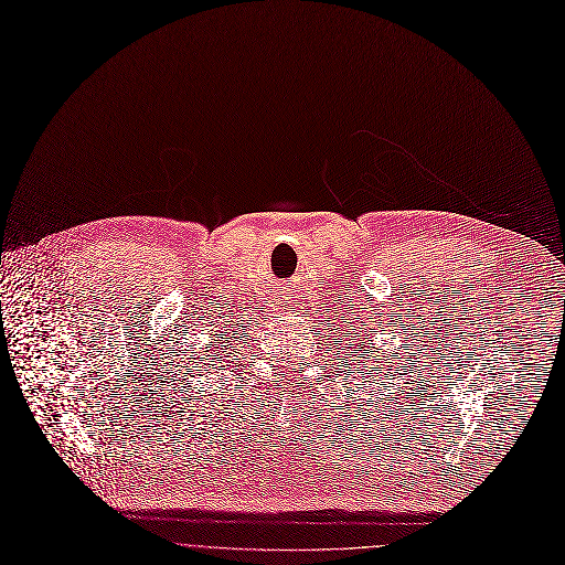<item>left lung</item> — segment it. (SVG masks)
<instances>
[{"instance_id":"1","label":"left lung","mask_w":565,"mask_h":565,"mask_svg":"<svg viewBox=\"0 0 565 565\" xmlns=\"http://www.w3.org/2000/svg\"><path fill=\"white\" fill-rule=\"evenodd\" d=\"M353 337L354 340L351 341L350 338ZM347 342H349V351H347V356H351V359H365V356H370V344H372V338H370V332L365 330V332H353V328L347 332Z\"/></svg>"}]
</instances>
